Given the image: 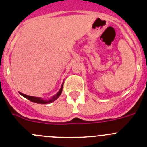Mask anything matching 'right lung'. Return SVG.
Listing matches in <instances>:
<instances>
[{"label": "right lung", "instance_id": "add662e5", "mask_svg": "<svg viewBox=\"0 0 147 147\" xmlns=\"http://www.w3.org/2000/svg\"><path fill=\"white\" fill-rule=\"evenodd\" d=\"M63 83H64V81H63ZM63 83L62 84L61 87H60V90H59V92H57V94L55 95H54L53 97H52V99H49V100H44L43 98H37V97H33V96H29V95H25L23 93H21L20 92V94L21 95H22L23 97H25V98L28 99L29 100H30L31 102H33V103H41V104H46V103H52V102L55 101V100H57V98L60 97V95H61L62 91H63Z\"/></svg>", "mask_w": 147, "mask_h": 147}]
</instances>
